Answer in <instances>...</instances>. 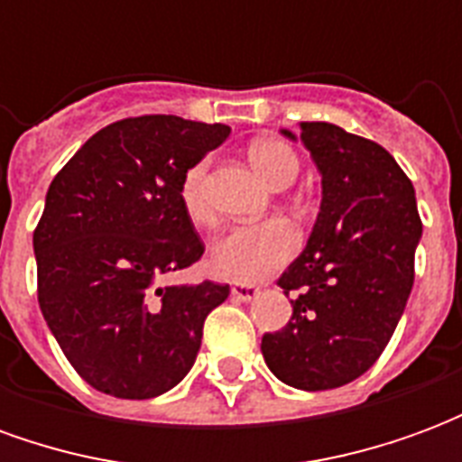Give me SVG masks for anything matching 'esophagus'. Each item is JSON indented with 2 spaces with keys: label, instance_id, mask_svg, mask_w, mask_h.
Returning a JSON list of instances; mask_svg holds the SVG:
<instances>
[{
  "label": "esophagus",
  "instance_id": "34e87169",
  "mask_svg": "<svg viewBox=\"0 0 462 462\" xmlns=\"http://www.w3.org/2000/svg\"><path fill=\"white\" fill-rule=\"evenodd\" d=\"M257 294H260V287H254V284H232L230 290V297L237 301H250Z\"/></svg>",
  "mask_w": 462,
  "mask_h": 462
}]
</instances>
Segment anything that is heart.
Masks as SVG:
<instances>
[{"mask_svg":"<svg viewBox=\"0 0 462 462\" xmlns=\"http://www.w3.org/2000/svg\"><path fill=\"white\" fill-rule=\"evenodd\" d=\"M250 161L272 188H287L300 172L297 152L277 138H257L250 145ZM205 175L208 161H200L182 175L180 182L182 210L195 225L212 222V210L205 198ZM297 245V230L282 217L240 225L212 242L210 267L222 280L250 284L282 270L294 257Z\"/></svg>","mask_w":462,"mask_h":462,"instance_id":"heart-1","label":"heart"}]
</instances>
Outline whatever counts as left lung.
<instances>
[{"instance_id": "1", "label": "left lung", "mask_w": 462, "mask_h": 462, "mask_svg": "<svg viewBox=\"0 0 462 462\" xmlns=\"http://www.w3.org/2000/svg\"><path fill=\"white\" fill-rule=\"evenodd\" d=\"M300 131L321 172V208L307 250L277 282L294 297L291 319L262 337V356L287 386L327 391L383 354L413 287L423 225L413 182L386 148L334 123Z\"/></svg>"}]
</instances>
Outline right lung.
I'll return each instance as SVG.
<instances>
[{"mask_svg":"<svg viewBox=\"0 0 462 462\" xmlns=\"http://www.w3.org/2000/svg\"><path fill=\"white\" fill-rule=\"evenodd\" d=\"M227 135L222 123L123 118L91 135L49 185L34 230L39 307L96 391L155 398L195 364L202 324L230 284L161 280L205 252L180 182Z\"/></svg>","mask_w":462,"mask_h":462,"instance_id":"1","label":"right lung"}]
</instances>
